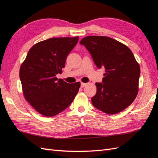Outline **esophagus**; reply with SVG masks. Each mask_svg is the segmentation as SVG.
I'll use <instances>...</instances> for the list:
<instances>
[{
  "label": "esophagus",
  "mask_w": 158,
  "mask_h": 158,
  "mask_svg": "<svg viewBox=\"0 0 158 158\" xmlns=\"http://www.w3.org/2000/svg\"><path fill=\"white\" fill-rule=\"evenodd\" d=\"M87 85V83H83V82H81V87L83 88L84 86H85V85Z\"/></svg>",
  "instance_id": "esophagus-1"
}]
</instances>
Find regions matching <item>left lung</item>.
Masks as SVG:
<instances>
[{
  "label": "left lung",
  "instance_id": "8db88e82",
  "mask_svg": "<svg viewBox=\"0 0 158 158\" xmlns=\"http://www.w3.org/2000/svg\"><path fill=\"white\" fill-rule=\"evenodd\" d=\"M80 44L85 46L99 69H106L102 82L95 83L93 106L110 114L123 111L135 99L138 90L140 69L132 51L105 36H87Z\"/></svg>",
  "mask_w": 158,
  "mask_h": 158
}]
</instances>
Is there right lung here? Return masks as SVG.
Wrapping results in <instances>:
<instances>
[{
  "mask_svg": "<svg viewBox=\"0 0 158 158\" xmlns=\"http://www.w3.org/2000/svg\"><path fill=\"white\" fill-rule=\"evenodd\" d=\"M75 37H53L37 43L28 51L20 69L23 94L37 112L52 117L67 108L77 94L80 82L66 83L56 76L78 41Z\"/></svg>",
  "mask_w": 158,
  "mask_h": 158,
  "instance_id": "add662e5",
  "label": "right lung"
}]
</instances>
